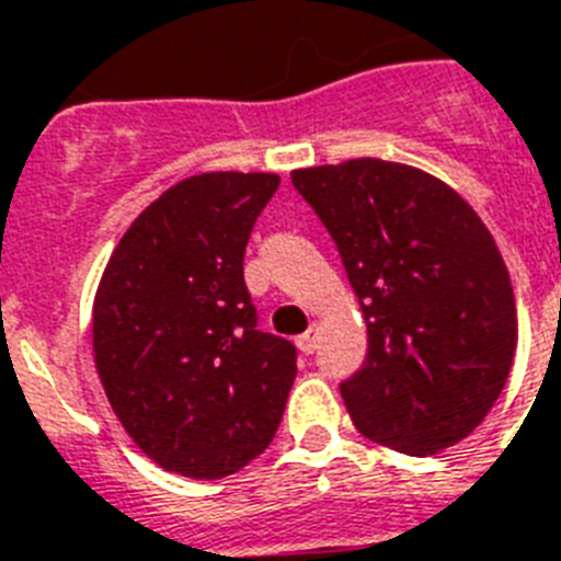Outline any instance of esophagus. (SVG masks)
I'll return each instance as SVG.
<instances>
[{
    "instance_id": "1",
    "label": "esophagus",
    "mask_w": 561,
    "mask_h": 561,
    "mask_svg": "<svg viewBox=\"0 0 561 561\" xmlns=\"http://www.w3.org/2000/svg\"><path fill=\"white\" fill-rule=\"evenodd\" d=\"M318 335H320V327H318V323H311L309 332H306V335H299V337H297L299 353H306V356H311V353L318 350Z\"/></svg>"
}]
</instances>
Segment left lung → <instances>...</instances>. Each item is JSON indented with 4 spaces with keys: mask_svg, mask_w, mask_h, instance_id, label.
Segmentation results:
<instances>
[{
    "mask_svg": "<svg viewBox=\"0 0 561 561\" xmlns=\"http://www.w3.org/2000/svg\"><path fill=\"white\" fill-rule=\"evenodd\" d=\"M290 182L332 234L367 323V358L341 382L356 430L435 456L482 423L518 344L497 243L450 185L417 167L353 158Z\"/></svg>",
    "mask_w": 561,
    "mask_h": 561,
    "instance_id": "left-lung-1",
    "label": "left lung"
}]
</instances>
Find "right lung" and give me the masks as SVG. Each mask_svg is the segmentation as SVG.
Instances as JSON below:
<instances>
[{
  "label": "right lung",
  "instance_id": "right-lung-1",
  "mask_svg": "<svg viewBox=\"0 0 561 561\" xmlns=\"http://www.w3.org/2000/svg\"><path fill=\"white\" fill-rule=\"evenodd\" d=\"M276 173H199L138 214L93 299V362L149 459L220 480L267 450L297 350L255 329L243 252Z\"/></svg>",
  "mask_w": 561,
  "mask_h": 561
}]
</instances>
